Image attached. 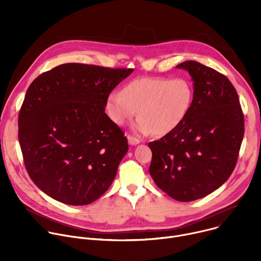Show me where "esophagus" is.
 <instances>
[{"mask_svg": "<svg viewBox=\"0 0 261 261\" xmlns=\"http://www.w3.org/2000/svg\"><path fill=\"white\" fill-rule=\"evenodd\" d=\"M127 138H128L129 144H131V145H136V144H138V143L140 142L139 139H137V138H135V137H133V136H131V135H128Z\"/></svg>", "mask_w": 261, "mask_h": 261, "instance_id": "esophagus-1", "label": "esophagus"}]
</instances>
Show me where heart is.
<instances>
[{
    "instance_id": "heart-1",
    "label": "heart",
    "mask_w": 261,
    "mask_h": 261,
    "mask_svg": "<svg viewBox=\"0 0 261 261\" xmlns=\"http://www.w3.org/2000/svg\"><path fill=\"white\" fill-rule=\"evenodd\" d=\"M193 100L194 91L187 80L143 77L127 84L121 93H111L105 107L110 120L120 126L138 110L139 118L133 125L136 134L165 136L187 119Z\"/></svg>"
}]
</instances>
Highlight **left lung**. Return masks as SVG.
<instances>
[{
  "mask_svg": "<svg viewBox=\"0 0 261 261\" xmlns=\"http://www.w3.org/2000/svg\"><path fill=\"white\" fill-rule=\"evenodd\" d=\"M189 72L194 100L185 122L148 143L150 174L167 195L192 201L217 190L232 173L245 133L238 93L230 81L195 61L176 66Z\"/></svg>",
  "mask_w": 261,
  "mask_h": 261,
  "instance_id": "8db88e82",
  "label": "left lung"
}]
</instances>
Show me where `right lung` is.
Listing matches in <instances>:
<instances>
[{"label":"right lung","mask_w":261,"mask_h":261,"mask_svg":"<svg viewBox=\"0 0 261 261\" xmlns=\"http://www.w3.org/2000/svg\"><path fill=\"white\" fill-rule=\"evenodd\" d=\"M132 72L69 63L30 85L18 115V140L25 169L45 194L86 205L107 191L129 146L105 114L106 99Z\"/></svg>","instance_id":"add662e5"}]
</instances>
